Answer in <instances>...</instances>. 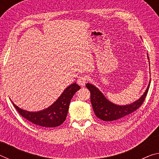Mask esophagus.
<instances>
[{
	"instance_id": "esophagus-1",
	"label": "esophagus",
	"mask_w": 159,
	"mask_h": 159,
	"mask_svg": "<svg viewBox=\"0 0 159 159\" xmlns=\"http://www.w3.org/2000/svg\"><path fill=\"white\" fill-rule=\"evenodd\" d=\"M86 81H87V76H85V75H82V76L78 77L77 82L80 85L84 86Z\"/></svg>"
}]
</instances>
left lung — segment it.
<instances>
[{
    "mask_svg": "<svg viewBox=\"0 0 159 159\" xmlns=\"http://www.w3.org/2000/svg\"><path fill=\"white\" fill-rule=\"evenodd\" d=\"M147 57L149 63L148 54ZM150 82L151 79L146 90L138 100L125 105H118L109 101L93 84L87 83L85 86L90 92L91 104L96 116L104 121H119L127 118L132 113L136 111L142 105L149 90Z\"/></svg>",
    "mask_w": 159,
    "mask_h": 159,
    "instance_id": "left-lung-1",
    "label": "left lung"
}]
</instances>
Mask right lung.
I'll use <instances>...</instances> for the list:
<instances>
[{"instance_id": "add662e5", "label": "right lung", "mask_w": 159, "mask_h": 159, "mask_svg": "<svg viewBox=\"0 0 159 159\" xmlns=\"http://www.w3.org/2000/svg\"><path fill=\"white\" fill-rule=\"evenodd\" d=\"M80 88V86L76 83L70 85L52 104L39 111H26L20 108L14 102L12 104L21 116L31 123L41 127L55 128L66 120L71 99Z\"/></svg>"}]
</instances>
